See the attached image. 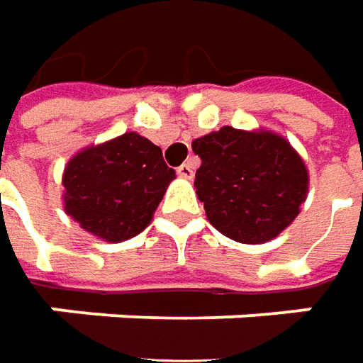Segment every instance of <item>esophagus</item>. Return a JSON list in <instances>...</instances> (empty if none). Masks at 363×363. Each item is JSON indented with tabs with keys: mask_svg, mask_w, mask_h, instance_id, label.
<instances>
[{
	"mask_svg": "<svg viewBox=\"0 0 363 363\" xmlns=\"http://www.w3.org/2000/svg\"><path fill=\"white\" fill-rule=\"evenodd\" d=\"M177 176L191 179V177H194V165H191V162H186V164L179 165V167H177Z\"/></svg>",
	"mask_w": 363,
	"mask_h": 363,
	"instance_id": "1",
	"label": "esophagus"
}]
</instances>
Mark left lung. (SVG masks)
<instances>
[{
	"label": "left lung",
	"mask_w": 363,
	"mask_h": 363,
	"mask_svg": "<svg viewBox=\"0 0 363 363\" xmlns=\"http://www.w3.org/2000/svg\"><path fill=\"white\" fill-rule=\"evenodd\" d=\"M201 165L196 194L210 223L242 244L284 232L308 194V169L284 138L230 125L191 143Z\"/></svg>",
	"instance_id": "8db88e82"
}]
</instances>
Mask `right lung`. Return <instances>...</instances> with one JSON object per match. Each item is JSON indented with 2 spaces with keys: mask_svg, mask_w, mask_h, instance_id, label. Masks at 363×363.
<instances>
[{
  "mask_svg": "<svg viewBox=\"0 0 363 363\" xmlns=\"http://www.w3.org/2000/svg\"><path fill=\"white\" fill-rule=\"evenodd\" d=\"M176 172L150 140L130 131L79 152L65 167V211L85 232L123 242L150 223Z\"/></svg>",
  "mask_w": 363,
  "mask_h": 363,
  "instance_id": "right-lung-1",
  "label": "right lung"
}]
</instances>
